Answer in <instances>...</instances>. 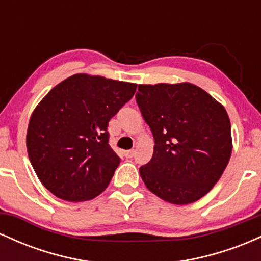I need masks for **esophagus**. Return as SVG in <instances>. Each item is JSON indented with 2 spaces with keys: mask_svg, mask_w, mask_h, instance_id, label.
<instances>
[{
  "mask_svg": "<svg viewBox=\"0 0 261 261\" xmlns=\"http://www.w3.org/2000/svg\"><path fill=\"white\" fill-rule=\"evenodd\" d=\"M125 157H127V158H131V157H134V154H135V149H128V151H125Z\"/></svg>",
  "mask_w": 261,
  "mask_h": 261,
  "instance_id": "34e87169",
  "label": "esophagus"
}]
</instances>
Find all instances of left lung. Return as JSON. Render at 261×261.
I'll use <instances>...</instances> for the list:
<instances>
[{
    "instance_id": "1",
    "label": "left lung",
    "mask_w": 261,
    "mask_h": 261,
    "mask_svg": "<svg viewBox=\"0 0 261 261\" xmlns=\"http://www.w3.org/2000/svg\"><path fill=\"white\" fill-rule=\"evenodd\" d=\"M136 101L154 139L152 160L140 168L146 187L175 205L201 199L232 153L226 109L191 83L139 85Z\"/></svg>"
}]
</instances>
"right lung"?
<instances>
[{
	"mask_svg": "<svg viewBox=\"0 0 261 261\" xmlns=\"http://www.w3.org/2000/svg\"><path fill=\"white\" fill-rule=\"evenodd\" d=\"M135 92V83L79 73L45 95L29 120L27 149L47 190L72 202L106 190L120 163L108 124Z\"/></svg>",
	"mask_w": 261,
	"mask_h": 261,
	"instance_id": "obj_1",
	"label": "right lung"
}]
</instances>
